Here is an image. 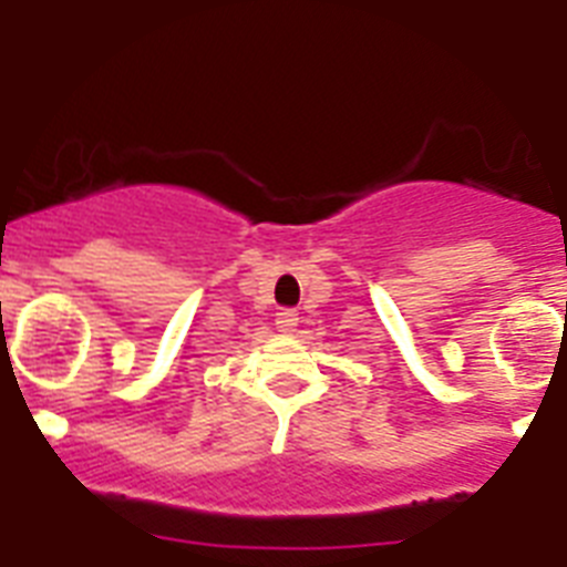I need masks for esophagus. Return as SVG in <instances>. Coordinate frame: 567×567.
I'll list each match as a JSON object with an SVG mask.
<instances>
[{
    "instance_id": "esophagus-1",
    "label": "esophagus",
    "mask_w": 567,
    "mask_h": 567,
    "mask_svg": "<svg viewBox=\"0 0 567 567\" xmlns=\"http://www.w3.org/2000/svg\"><path fill=\"white\" fill-rule=\"evenodd\" d=\"M275 327H278V332H295V327H298V312L295 309H280L275 315Z\"/></svg>"
}]
</instances>
